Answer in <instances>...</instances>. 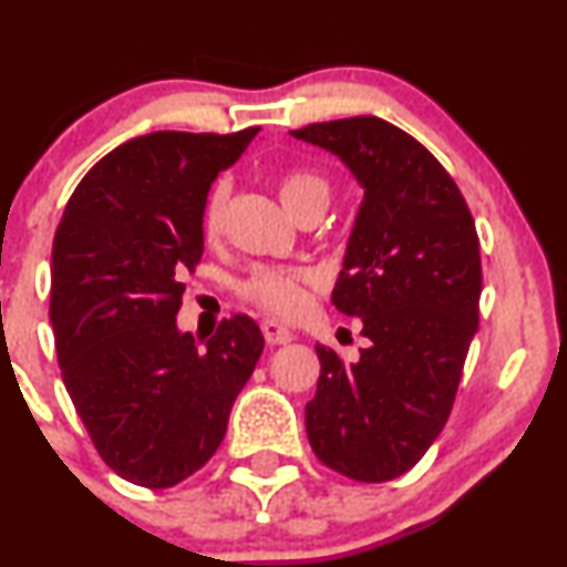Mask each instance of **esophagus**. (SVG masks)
<instances>
[{
    "label": "esophagus",
    "mask_w": 567,
    "mask_h": 567,
    "mask_svg": "<svg viewBox=\"0 0 567 567\" xmlns=\"http://www.w3.org/2000/svg\"><path fill=\"white\" fill-rule=\"evenodd\" d=\"M261 330H264L266 343H271V347H282V343H290L292 341L290 330L285 328L282 322H277V320H264L261 322Z\"/></svg>",
    "instance_id": "obj_1"
}]
</instances>
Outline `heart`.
Returning <instances> with one entry per match:
<instances>
[{
    "instance_id": "b5f03b06",
    "label": "heart",
    "mask_w": 567,
    "mask_h": 567,
    "mask_svg": "<svg viewBox=\"0 0 567 567\" xmlns=\"http://www.w3.org/2000/svg\"><path fill=\"white\" fill-rule=\"evenodd\" d=\"M279 194L288 205L292 216H301L311 207L328 205L330 199V181L322 173L309 171V167H288L279 173ZM226 207H229V184L218 181L213 186L210 197L205 202L202 213V229L205 237H218L224 229ZM315 271L301 269V266H252L247 275L239 279L237 292L247 303L269 311L277 317H292L303 309L306 290L315 285Z\"/></svg>"
}]
</instances>
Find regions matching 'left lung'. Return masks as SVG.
I'll list each match as a JSON object with an SVG mask.
<instances>
[{
    "instance_id": "obj_1",
    "label": "left lung",
    "mask_w": 567,
    "mask_h": 567,
    "mask_svg": "<svg viewBox=\"0 0 567 567\" xmlns=\"http://www.w3.org/2000/svg\"><path fill=\"white\" fill-rule=\"evenodd\" d=\"M290 135L333 152L365 188L333 303L362 317L370 343L357 362L317 343L306 434L333 472L386 483L419 464L453 410L480 322L477 229L445 167L392 122L351 116Z\"/></svg>"
}]
</instances>
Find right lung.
<instances>
[{
    "mask_svg": "<svg viewBox=\"0 0 567 567\" xmlns=\"http://www.w3.org/2000/svg\"><path fill=\"white\" fill-rule=\"evenodd\" d=\"M258 130L122 143L90 167L58 224V365L97 455L127 483L162 491L202 470L264 351L247 315L220 322L205 349L175 324L205 250L207 192Z\"/></svg>",
    "mask_w": 567,
    "mask_h": 567,
    "instance_id": "add662e5",
    "label": "right lung"
}]
</instances>
